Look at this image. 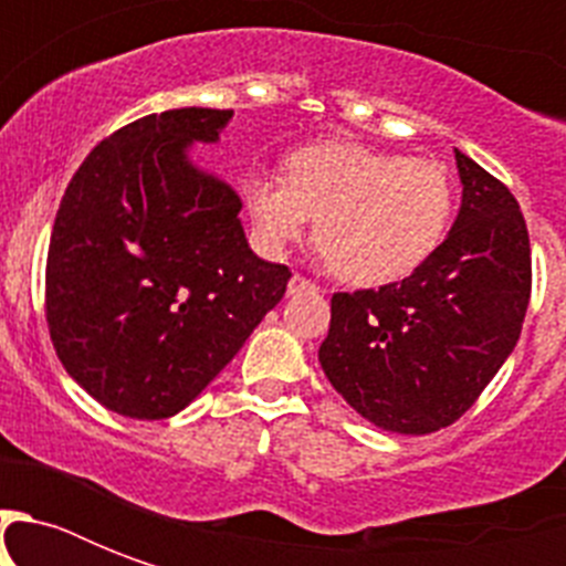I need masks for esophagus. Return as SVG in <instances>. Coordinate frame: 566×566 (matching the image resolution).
<instances>
[{
    "mask_svg": "<svg viewBox=\"0 0 566 566\" xmlns=\"http://www.w3.org/2000/svg\"><path fill=\"white\" fill-rule=\"evenodd\" d=\"M305 291H317V284L308 282L305 275H293L291 284H287V293H291V296H296V293H305Z\"/></svg>",
    "mask_w": 566,
    "mask_h": 566,
    "instance_id": "34e87169",
    "label": "esophagus"
}]
</instances>
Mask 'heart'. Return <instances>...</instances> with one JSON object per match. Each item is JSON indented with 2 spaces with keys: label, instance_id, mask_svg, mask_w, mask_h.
Segmentation results:
<instances>
[{
  "label": "heart",
  "instance_id": "obj_1",
  "mask_svg": "<svg viewBox=\"0 0 566 566\" xmlns=\"http://www.w3.org/2000/svg\"><path fill=\"white\" fill-rule=\"evenodd\" d=\"M249 213L266 249L282 252L317 217V247L349 284L402 282L447 238L455 188L443 164L332 140L287 158L284 176L243 179Z\"/></svg>",
  "mask_w": 566,
  "mask_h": 566
}]
</instances>
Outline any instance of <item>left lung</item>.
<instances>
[{
	"label": "left lung",
	"instance_id": "8db88e82",
	"mask_svg": "<svg viewBox=\"0 0 566 566\" xmlns=\"http://www.w3.org/2000/svg\"><path fill=\"white\" fill-rule=\"evenodd\" d=\"M464 185L449 238L402 282L335 293L319 364L364 420L399 434L447 429L517 346L532 249L517 199L455 149Z\"/></svg>",
	"mask_w": 566,
	"mask_h": 566
}]
</instances>
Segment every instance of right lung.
<instances>
[{
  "label": "right lung",
  "mask_w": 566,
  "mask_h": 566,
  "mask_svg": "<svg viewBox=\"0 0 566 566\" xmlns=\"http://www.w3.org/2000/svg\"><path fill=\"white\" fill-rule=\"evenodd\" d=\"M234 111L172 108L117 128L75 170L46 255L49 337L108 411L190 405L287 291L249 249L238 193L193 167Z\"/></svg>",
  "instance_id": "1"
}]
</instances>
